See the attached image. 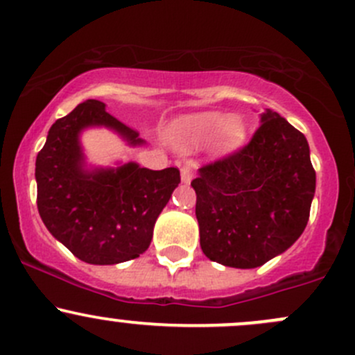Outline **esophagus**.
<instances>
[{"label":"esophagus","instance_id":"esophagus-1","mask_svg":"<svg viewBox=\"0 0 355 355\" xmlns=\"http://www.w3.org/2000/svg\"><path fill=\"white\" fill-rule=\"evenodd\" d=\"M193 174H194V164L186 162L184 166L181 167V179H182V182H186V184H188V182L193 179Z\"/></svg>","mask_w":355,"mask_h":355}]
</instances>
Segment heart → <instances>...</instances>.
I'll return each instance as SVG.
<instances>
[{"label":"heart","instance_id":"heart-1","mask_svg":"<svg viewBox=\"0 0 355 355\" xmlns=\"http://www.w3.org/2000/svg\"><path fill=\"white\" fill-rule=\"evenodd\" d=\"M182 132L194 144L208 142L213 137L218 135V146L230 150L237 147L245 137V125L242 118L235 115H223V113L208 112L186 118L181 123Z\"/></svg>","mask_w":355,"mask_h":355}]
</instances>
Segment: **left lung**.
I'll use <instances>...</instances> for the list:
<instances>
[{
	"instance_id": "8db88e82",
	"label": "left lung",
	"mask_w": 355,
	"mask_h": 355,
	"mask_svg": "<svg viewBox=\"0 0 355 355\" xmlns=\"http://www.w3.org/2000/svg\"><path fill=\"white\" fill-rule=\"evenodd\" d=\"M198 173L191 186L200 245L209 261L259 268L303 234L316 176L306 139L279 113L266 110L245 147Z\"/></svg>"
}]
</instances>
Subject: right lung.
<instances>
[{
    "instance_id": "1",
    "label": "right lung",
    "mask_w": 355,
    "mask_h": 355,
    "mask_svg": "<svg viewBox=\"0 0 355 355\" xmlns=\"http://www.w3.org/2000/svg\"><path fill=\"white\" fill-rule=\"evenodd\" d=\"M106 127L130 146L144 140L105 110L86 100L51 127L37 155V208L47 230L87 264L112 266L139 257L150 245L154 225L181 182L179 169L152 171L128 162L87 169L79 135Z\"/></svg>"
}]
</instances>
